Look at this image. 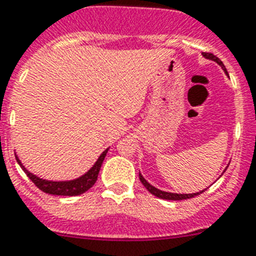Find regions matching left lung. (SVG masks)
Wrapping results in <instances>:
<instances>
[{
	"label": "left lung",
	"instance_id": "left-lung-1",
	"mask_svg": "<svg viewBox=\"0 0 256 256\" xmlns=\"http://www.w3.org/2000/svg\"><path fill=\"white\" fill-rule=\"evenodd\" d=\"M202 55L205 56L206 59H210V60H214V62H217V63L220 64V66H221V67L224 68V70H225V72H226L225 66H224V63H222L221 60L218 59L217 56L213 55V54H210V52H202ZM226 74H228V72H226ZM139 178H140V182H142L143 186H146V189H147V190H148L150 193H151V194L159 197V198H163V200H175V201H178V200H186V198H192V197L197 196V194H201V193L204 192V190H201V192L192 193V194H178V193L163 192V190H160V189H156V188H155V186H151V184H148V182H147L146 180H144V178H143V176L140 175V174H139Z\"/></svg>",
	"mask_w": 256,
	"mask_h": 256
}]
</instances>
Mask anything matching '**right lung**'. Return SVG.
I'll use <instances>...</instances> for the list:
<instances>
[{"instance_id": "1", "label": "right lung", "mask_w": 256, "mask_h": 256, "mask_svg": "<svg viewBox=\"0 0 256 256\" xmlns=\"http://www.w3.org/2000/svg\"><path fill=\"white\" fill-rule=\"evenodd\" d=\"M106 152L108 150H105V151L100 155L98 160L96 162L94 166H93L85 175L76 178V180H72V182H47V180H42V178H36V176L27 171L26 168L22 166V163H20L18 158L16 156V162H18V164L22 167V170L24 171V174L28 176V178H30L31 182H34L35 186H38V188L40 189V190H43L44 193L56 194V196H78V194L86 192L88 189H90L94 186V182H97V176H98L101 164H102L104 159L106 156Z\"/></svg>"}]
</instances>
